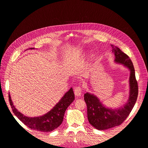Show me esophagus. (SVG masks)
<instances>
[{
    "label": "esophagus",
    "instance_id": "esophagus-1",
    "mask_svg": "<svg viewBox=\"0 0 148 148\" xmlns=\"http://www.w3.org/2000/svg\"><path fill=\"white\" fill-rule=\"evenodd\" d=\"M74 93L76 97H80L82 94V88L80 86H77L74 89Z\"/></svg>",
    "mask_w": 148,
    "mask_h": 148
}]
</instances>
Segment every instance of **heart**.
<instances>
[{"label": "heart", "mask_w": 148, "mask_h": 148, "mask_svg": "<svg viewBox=\"0 0 148 148\" xmlns=\"http://www.w3.org/2000/svg\"><path fill=\"white\" fill-rule=\"evenodd\" d=\"M79 51H80V52L82 51V50H81H81H79ZM92 57H93V55H92V54H91V56H90V58H92Z\"/></svg>", "instance_id": "b5f03b06"}]
</instances>
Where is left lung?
<instances>
[{
	"instance_id": "8db88e82",
	"label": "left lung",
	"mask_w": 148,
	"mask_h": 148,
	"mask_svg": "<svg viewBox=\"0 0 148 148\" xmlns=\"http://www.w3.org/2000/svg\"><path fill=\"white\" fill-rule=\"evenodd\" d=\"M114 54V62L126 67L130 71L129 95L126 103L119 108L106 106L94 94L86 92L84 100L87 106V116L89 123L99 130L108 129L120 125L132 110L138 95V86L135 77L133 63L129 57L119 48L111 45Z\"/></svg>"
}]
</instances>
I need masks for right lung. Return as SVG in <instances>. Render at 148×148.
Segmentation results:
<instances>
[{
	"mask_svg": "<svg viewBox=\"0 0 148 148\" xmlns=\"http://www.w3.org/2000/svg\"><path fill=\"white\" fill-rule=\"evenodd\" d=\"M29 49H35L31 48ZM75 95L73 88H71L49 112L42 116L31 117L24 115L16 109L9 93L10 105L14 114L29 128L43 132H51L60 126L63 120L66 109L73 103Z\"/></svg>",
	"mask_w": 148,
	"mask_h": 148,
	"instance_id": "add662e5",
	"label": "right lung"
}]
</instances>
